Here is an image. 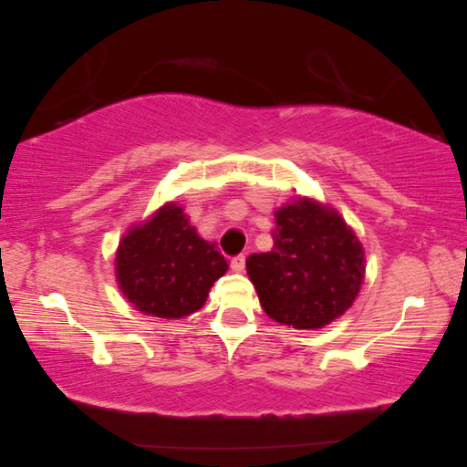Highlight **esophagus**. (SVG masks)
I'll return each instance as SVG.
<instances>
[{
    "mask_svg": "<svg viewBox=\"0 0 467 467\" xmlns=\"http://www.w3.org/2000/svg\"><path fill=\"white\" fill-rule=\"evenodd\" d=\"M244 265H246V256L244 254H238L231 260V268L233 272H243L244 270Z\"/></svg>",
    "mask_w": 467,
    "mask_h": 467,
    "instance_id": "obj_1",
    "label": "esophagus"
}]
</instances>
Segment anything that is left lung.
<instances>
[{
    "mask_svg": "<svg viewBox=\"0 0 467 467\" xmlns=\"http://www.w3.org/2000/svg\"><path fill=\"white\" fill-rule=\"evenodd\" d=\"M270 253L250 254L246 272L268 317L319 329L343 316L361 290L365 253L336 209L312 199L276 211Z\"/></svg>",
    "mask_w": 467,
    "mask_h": 467,
    "instance_id": "1",
    "label": "left lung"
}]
</instances>
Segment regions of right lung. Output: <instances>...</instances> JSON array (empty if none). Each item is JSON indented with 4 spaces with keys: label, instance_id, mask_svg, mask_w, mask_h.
Here are the masks:
<instances>
[{
    "label": "right lung",
    "instance_id": "1",
    "mask_svg": "<svg viewBox=\"0 0 467 467\" xmlns=\"http://www.w3.org/2000/svg\"><path fill=\"white\" fill-rule=\"evenodd\" d=\"M226 270L217 246L202 241L175 202L130 229L116 253V280L128 302L163 319L201 309Z\"/></svg>",
    "mask_w": 467,
    "mask_h": 467
}]
</instances>
